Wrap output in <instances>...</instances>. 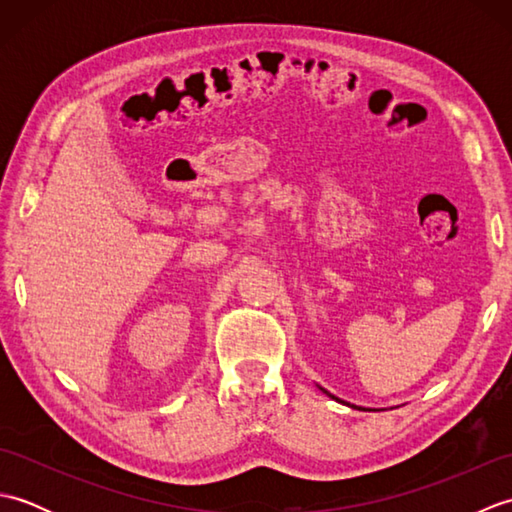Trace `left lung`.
<instances>
[{"label": "left lung", "instance_id": "8db88e82", "mask_svg": "<svg viewBox=\"0 0 512 512\" xmlns=\"http://www.w3.org/2000/svg\"><path fill=\"white\" fill-rule=\"evenodd\" d=\"M323 391H325V389H323ZM325 394H328V391H325ZM328 396H332V394H328ZM332 398H334V396H332ZM334 400H339V398H334Z\"/></svg>", "mask_w": 512, "mask_h": 512}]
</instances>
